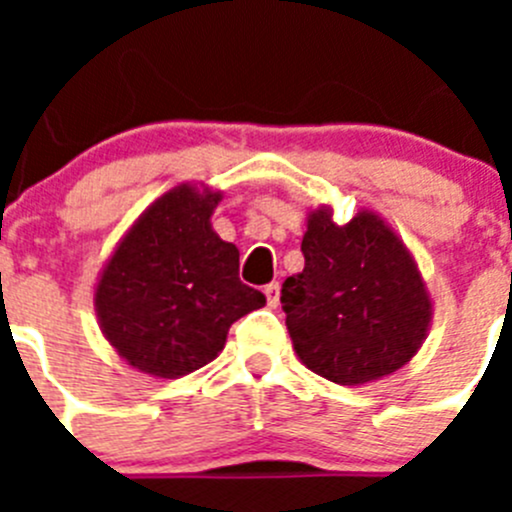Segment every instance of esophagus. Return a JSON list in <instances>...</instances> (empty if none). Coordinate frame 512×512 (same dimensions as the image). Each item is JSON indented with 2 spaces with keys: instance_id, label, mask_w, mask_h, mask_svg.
Returning <instances> with one entry per match:
<instances>
[{
  "instance_id": "1",
  "label": "esophagus",
  "mask_w": 512,
  "mask_h": 512,
  "mask_svg": "<svg viewBox=\"0 0 512 512\" xmlns=\"http://www.w3.org/2000/svg\"><path fill=\"white\" fill-rule=\"evenodd\" d=\"M264 295H266V305H269L271 310H277V307H279V282L266 284Z\"/></svg>"
}]
</instances>
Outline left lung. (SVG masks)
Wrapping results in <instances>:
<instances>
[{
    "instance_id": "1",
    "label": "left lung",
    "mask_w": 512,
    "mask_h": 512,
    "mask_svg": "<svg viewBox=\"0 0 512 512\" xmlns=\"http://www.w3.org/2000/svg\"><path fill=\"white\" fill-rule=\"evenodd\" d=\"M305 269L284 279L282 307L297 356L336 384L397 372L423 346L433 302L413 253L372 210L346 225L328 205L307 212Z\"/></svg>"
}]
</instances>
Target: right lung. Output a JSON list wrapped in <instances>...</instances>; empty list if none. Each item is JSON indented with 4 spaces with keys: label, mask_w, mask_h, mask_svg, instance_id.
<instances>
[{
    "label": "right lung",
    "mask_w": 512,
    "mask_h": 512,
    "mask_svg": "<svg viewBox=\"0 0 512 512\" xmlns=\"http://www.w3.org/2000/svg\"><path fill=\"white\" fill-rule=\"evenodd\" d=\"M223 192L179 184L130 225L94 287L99 328L122 359L176 379L210 364L230 325L266 305L238 279V248L212 230Z\"/></svg>",
    "instance_id": "1"
}]
</instances>
